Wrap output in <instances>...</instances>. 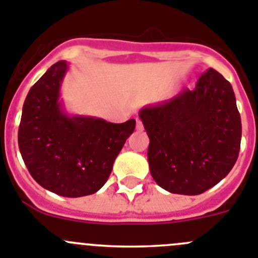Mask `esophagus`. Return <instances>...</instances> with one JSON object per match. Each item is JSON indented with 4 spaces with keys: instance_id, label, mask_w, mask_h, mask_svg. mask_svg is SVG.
Masks as SVG:
<instances>
[{
    "instance_id": "obj_1",
    "label": "esophagus",
    "mask_w": 258,
    "mask_h": 258,
    "mask_svg": "<svg viewBox=\"0 0 258 258\" xmlns=\"http://www.w3.org/2000/svg\"><path fill=\"white\" fill-rule=\"evenodd\" d=\"M136 130H143V123L139 118H136Z\"/></svg>"
}]
</instances>
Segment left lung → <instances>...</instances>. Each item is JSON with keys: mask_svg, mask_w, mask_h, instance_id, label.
I'll list each match as a JSON object with an SVG mask.
<instances>
[{"mask_svg": "<svg viewBox=\"0 0 258 258\" xmlns=\"http://www.w3.org/2000/svg\"><path fill=\"white\" fill-rule=\"evenodd\" d=\"M149 136L150 173L164 190L198 196L230 172L240 149L242 122L230 82L210 68L196 89L139 113Z\"/></svg>", "mask_w": 258, "mask_h": 258, "instance_id": "left-lung-1", "label": "left lung"}]
</instances>
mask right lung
<instances>
[{
	"label": "right lung",
	"instance_id": "obj_1",
	"mask_svg": "<svg viewBox=\"0 0 258 258\" xmlns=\"http://www.w3.org/2000/svg\"><path fill=\"white\" fill-rule=\"evenodd\" d=\"M67 71L66 61L55 62L32 86L23 105L18 143L28 171L41 186L78 198L103 187L136 120L110 123L67 114L59 101Z\"/></svg>",
	"mask_w": 258,
	"mask_h": 258
}]
</instances>
